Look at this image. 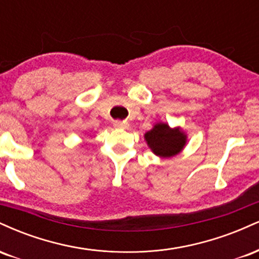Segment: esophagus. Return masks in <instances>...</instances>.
I'll return each instance as SVG.
<instances>
[{
    "label": "esophagus",
    "instance_id": "34e87169",
    "mask_svg": "<svg viewBox=\"0 0 259 259\" xmlns=\"http://www.w3.org/2000/svg\"><path fill=\"white\" fill-rule=\"evenodd\" d=\"M113 125H114V127H117V129H127V127H129V123H127V121L115 120L114 123H113Z\"/></svg>",
    "mask_w": 259,
    "mask_h": 259
}]
</instances>
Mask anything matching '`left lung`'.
<instances>
[{
	"mask_svg": "<svg viewBox=\"0 0 259 259\" xmlns=\"http://www.w3.org/2000/svg\"><path fill=\"white\" fill-rule=\"evenodd\" d=\"M145 141L156 156L170 158L184 150L187 144V135L180 126L170 127L164 121H158L145 134Z\"/></svg>",
	"mask_w": 259,
	"mask_h": 259,
	"instance_id": "left-lung-1",
	"label": "left lung"
}]
</instances>
